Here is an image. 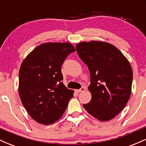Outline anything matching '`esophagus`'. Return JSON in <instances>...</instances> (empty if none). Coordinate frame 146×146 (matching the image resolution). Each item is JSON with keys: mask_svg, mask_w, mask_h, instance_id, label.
<instances>
[{"mask_svg": "<svg viewBox=\"0 0 146 146\" xmlns=\"http://www.w3.org/2000/svg\"><path fill=\"white\" fill-rule=\"evenodd\" d=\"M85 89H86V88H84V87H82L81 88H80V89H79V90H76V92L78 93H82V92H84L85 90Z\"/></svg>", "mask_w": 146, "mask_h": 146, "instance_id": "obj_1", "label": "esophagus"}]
</instances>
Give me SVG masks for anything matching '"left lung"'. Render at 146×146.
<instances>
[{"mask_svg": "<svg viewBox=\"0 0 146 146\" xmlns=\"http://www.w3.org/2000/svg\"><path fill=\"white\" fill-rule=\"evenodd\" d=\"M75 46L90 74L91 100L84 108L97 119L109 121L123 109L130 97L131 65L116 46L106 42L83 41Z\"/></svg>", "mask_w": 146, "mask_h": 146, "instance_id": "1", "label": "left lung"}]
</instances>
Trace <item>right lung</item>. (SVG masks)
<instances>
[{
	"mask_svg": "<svg viewBox=\"0 0 146 146\" xmlns=\"http://www.w3.org/2000/svg\"><path fill=\"white\" fill-rule=\"evenodd\" d=\"M75 48L69 42L40 44L25 58L19 71L18 93L31 118L49 125L59 120L73 98L63 80L61 66Z\"/></svg>",
	"mask_w": 146,
	"mask_h": 146,
	"instance_id": "add662e5",
	"label": "right lung"
}]
</instances>
